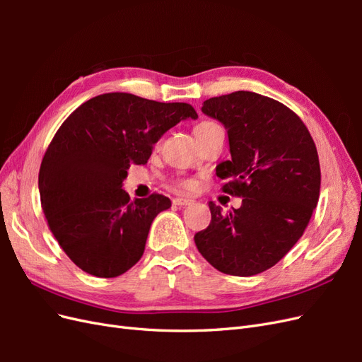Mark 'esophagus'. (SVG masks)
I'll list each match as a JSON object with an SVG mask.
<instances>
[{"label": "esophagus", "mask_w": 362, "mask_h": 362, "mask_svg": "<svg viewBox=\"0 0 362 362\" xmlns=\"http://www.w3.org/2000/svg\"><path fill=\"white\" fill-rule=\"evenodd\" d=\"M194 201L190 198H175L173 199V205H178V206H187L192 205Z\"/></svg>", "instance_id": "obj_1"}]
</instances>
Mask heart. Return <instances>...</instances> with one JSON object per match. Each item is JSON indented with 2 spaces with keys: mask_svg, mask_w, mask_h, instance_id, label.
I'll list each match as a JSON object with an SVG mask.
<instances>
[{
  "mask_svg": "<svg viewBox=\"0 0 362 362\" xmlns=\"http://www.w3.org/2000/svg\"><path fill=\"white\" fill-rule=\"evenodd\" d=\"M216 128H218L217 124L210 122V120H204V122H201V124H198V125L194 127V136H196V139L199 140V139L205 137L208 133H210V131H213ZM180 185H181V187H184V189L193 190L196 187V182L193 180H181Z\"/></svg>",
  "mask_w": 362,
  "mask_h": 362,
  "instance_id": "obj_1",
  "label": "heart"
}]
</instances>
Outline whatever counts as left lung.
Segmentation results:
<instances>
[{
	"label": "left lung",
	"mask_w": 362,
	"mask_h": 362,
	"mask_svg": "<svg viewBox=\"0 0 362 362\" xmlns=\"http://www.w3.org/2000/svg\"><path fill=\"white\" fill-rule=\"evenodd\" d=\"M202 113L228 129L231 160L216 168L222 190L243 198L194 234L196 247L218 272L254 276L298 243L320 194L319 154L308 128L287 105L238 90L206 100Z\"/></svg>",
	"instance_id": "obj_1"
}]
</instances>
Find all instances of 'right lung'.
Returning <instances> with one entry per match:
<instances>
[{"label": "right lung", "instance_id": "obj_1", "mask_svg": "<svg viewBox=\"0 0 362 362\" xmlns=\"http://www.w3.org/2000/svg\"><path fill=\"white\" fill-rule=\"evenodd\" d=\"M187 117H198L190 104L115 92L86 101L62 124L43 156L39 192L74 264L116 278L141 258L152 221L172 204L158 193L129 201L122 182L131 164H145L158 139Z\"/></svg>", "mask_w": 362, "mask_h": 362}]
</instances>
